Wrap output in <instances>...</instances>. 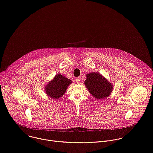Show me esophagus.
I'll list each match as a JSON object with an SVG mask.
<instances>
[{
    "label": "esophagus",
    "instance_id": "obj_1",
    "mask_svg": "<svg viewBox=\"0 0 153 153\" xmlns=\"http://www.w3.org/2000/svg\"><path fill=\"white\" fill-rule=\"evenodd\" d=\"M75 81L76 82V83H79L80 82V79H79V78H77H77H76Z\"/></svg>",
    "mask_w": 153,
    "mask_h": 153
}]
</instances>
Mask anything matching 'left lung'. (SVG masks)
Here are the masks:
<instances>
[{
  "mask_svg": "<svg viewBox=\"0 0 153 153\" xmlns=\"http://www.w3.org/2000/svg\"><path fill=\"white\" fill-rule=\"evenodd\" d=\"M85 85L89 92L97 99H102L110 95L113 85L99 73H91L86 75Z\"/></svg>",
  "mask_w": 153,
  "mask_h": 153,
  "instance_id": "8db88e82",
  "label": "left lung"
}]
</instances>
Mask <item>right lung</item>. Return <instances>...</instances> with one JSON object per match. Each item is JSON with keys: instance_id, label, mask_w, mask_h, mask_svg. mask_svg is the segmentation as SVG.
<instances>
[{"instance_id": "right-lung-1", "label": "right lung", "mask_w": 153, "mask_h": 153, "mask_svg": "<svg viewBox=\"0 0 153 153\" xmlns=\"http://www.w3.org/2000/svg\"><path fill=\"white\" fill-rule=\"evenodd\" d=\"M71 83V80L59 74L47 85L45 90L47 94L50 97L53 99H58L65 94L68 85Z\"/></svg>"}]
</instances>
